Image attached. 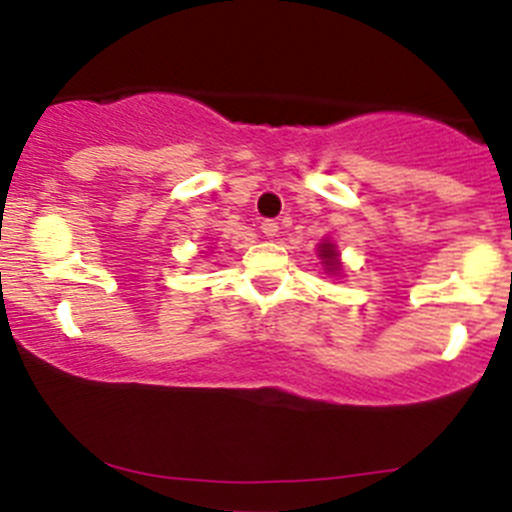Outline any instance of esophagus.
<instances>
[{
    "label": "esophagus",
    "instance_id": "esophagus-1",
    "mask_svg": "<svg viewBox=\"0 0 512 512\" xmlns=\"http://www.w3.org/2000/svg\"><path fill=\"white\" fill-rule=\"evenodd\" d=\"M260 230H262V235H265V237H275L277 230H280V225H277L275 220H265L260 225Z\"/></svg>",
    "mask_w": 512,
    "mask_h": 512
}]
</instances>
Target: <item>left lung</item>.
Returning <instances> with one entry per match:
<instances>
[{"instance_id": "8db88e82", "label": "left lung", "mask_w": 512, "mask_h": 512, "mask_svg": "<svg viewBox=\"0 0 512 512\" xmlns=\"http://www.w3.org/2000/svg\"><path fill=\"white\" fill-rule=\"evenodd\" d=\"M317 257H320V265H322V270L327 272V275H330V277H342L345 267H342L340 250H337V245L330 240V237H325V240H322L320 245H317Z\"/></svg>"}]
</instances>
